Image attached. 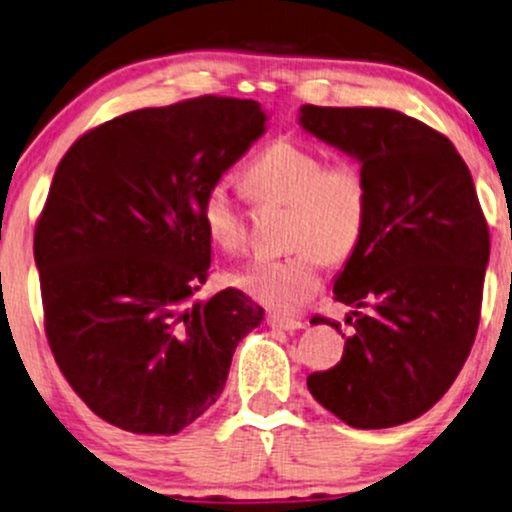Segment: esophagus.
Segmentation results:
<instances>
[{
	"instance_id": "obj_1",
	"label": "esophagus",
	"mask_w": 512,
	"mask_h": 512,
	"mask_svg": "<svg viewBox=\"0 0 512 512\" xmlns=\"http://www.w3.org/2000/svg\"><path fill=\"white\" fill-rule=\"evenodd\" d=\"M268 325L273 327V330H280V332H294V330H301V327H304L301 320H292V318H285V315H275V313L268 315Z\"/></svg>"
}]
</instances>
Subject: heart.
<instances>
[{
	"instance_id": "1",
	"label": "heart",
	"mask_w": 512,
	"mask_h": 512,
	"mask_svg": "<svg viewBox=\"0 0 512 512\" xmlns=\"http://www.w3.org/2000/svg\"><path fill=\"white\" fill-rule=\"evenodd\" d=\"M244 182L254 199L289 206L287 244L294 251L246 263L232 273V285L273 311H299L323 282V258L339 263L361 244L370 213L363 173L346 161L325 166L304 144L277 140L249 163ZM199 216L220 249L244 244V213L223 182L206 189Z\"/></svg>"
}]
</instances>
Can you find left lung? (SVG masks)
<instances>
[{"label": "left lung", "mask_w": 512, "mask_h": 512, "mask_svg": "<svg viewBox=\"0 0 512 512\" xmlns=\"http://www.w3.org/2000/svg\"><path fill=\"white\" fill-rule=\"evenodd\" d=\"M299 125L361 166L370 197L332 287L356 332L308 391L358 430L403 425L449 391L475 342L489 230L472 175L444 135L401 111L304 104Z\"/></svg>", "instance_id": "1"}]
</instances>
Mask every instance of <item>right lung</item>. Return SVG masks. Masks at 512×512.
Listing matches in <instances>:
<instances>
[{"label": "right lung", "instance_id": "1", "mask_svg": "<svg viewBox=\"0 0 512 512\" xmlns=\"http://www.w3.org/2000/svg\"><path fill=\"white\" fill-rule=\"evenodd\" d=\"M266 123L254 99L130 111L56 168L35 230L44 330L75 394L121 430H185L261 325L263 308L239 289L192 296L211 268L201 199Z\"/></svg>", "mask_w": 512, "mask_h": 512}]
</instances>
